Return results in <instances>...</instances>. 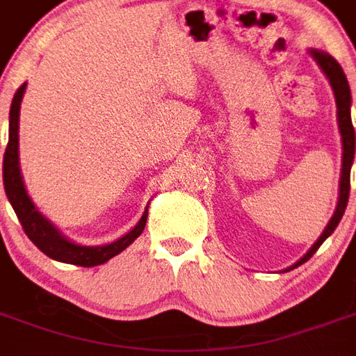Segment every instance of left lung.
Returning a JSON list of instances; mask_svg holds the SVG:
<instances>
[{
    "label": "left lung",
    "instance_id": "obj_1",
    "mask_svg": "<svg viewBox=\"0 0 356 356\" xmlns=\"http://www.w3.org/2000/svg\"><path fill=\"white\" fill-rule=\"evenodd\" d=\"M311 55L314 57V60L318 63V66L322 68V72L326 74V78L332 83V89H334V95H336V104H337V124H339V131H341V143H343V168H341V181H339V202H337V208L334 217L330 219V223L326 225V229L321 234V238L316 240L313 244V248L307 252L301 259H299L296 265H291L286 270H291V268L303 265L305 261H309L313 254L322 246V242L328 238L332 232L336 231V227L341 221V217L345 213V208H347V202H349V191H351V165L353 158H355V127H353L351 122V89H349V83H347V78H345L343 68L339 66L336 58L328 55V53H322V51H311Z\"/></svg>",
    "mask_w": 356,
    "mask_h": 356
}]
</instances>
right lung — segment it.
Listing matches in <instances>:
<instances>
[{"mask_svg":"<svg viewBox=\"0 0 356 356\" xmlns=\"http://www.w3.org/2000/svg\"><path fill=\"white\" fill-rule=\"evenodd\" d=\"M26 83H22L17 93L13 97L11 112H9V143L5 148L3 156V185L5 194L11 202L15 213L19 217L22 229L26 232V236L35 246L42 250L43 254L55 259V261L72 263V265H80V267H95V265H102L120 252H124L125 248L131 244L133 240L140 236V232L147 225L148 209L140 217V221L135 225V229L124 234L122 238H118L112 244L106 246H78L70 240H66L60 232L53 227V225L45 219V217L35 209V206L30 200L26 194L24 183H22V175H20L19 168V114H20V101L24 95Z\"/></svg>","mask_w":356,"mask_h":356,"instance_id":"add662e5","label":"right lung"}]
</instances>
